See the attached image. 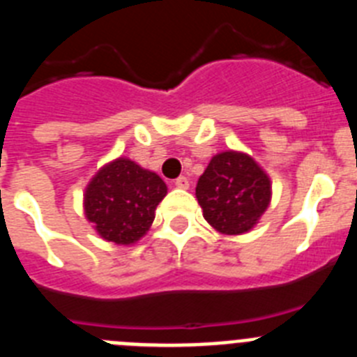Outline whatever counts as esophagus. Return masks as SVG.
<instances>
[{
  "instance_id": "obj_1",
  "label": "esophagus",
  "mask_w": 357,
  "mask_h": 357,
  "mask_svg": "<svg viewBox=\"0 0 357 357\" xmlns=\"http://www.w3.org/2000/svg\"><path fill=\"white\" fill-rule=\"evenodd\" d=\"M175 185L176 188H181V189H188L189 188V181H188V176H178V178H176L175 181Z\"/></svg>"
}]
</instances>
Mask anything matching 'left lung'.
Here are the masks:
<instances>
[{
    "instance_id": "obj_1",
    "label": "left lung",
    "mask_w": 357,
    "mask_h": 357,
    "mask_svg": "<svg viewBox=\"0 0 357 357\" xmlns=\"http://www.w3.org/2000/svg\"><path fill=\"white\" fill-rule=\"evenodd\" d=\"M272 197L266 173L252 157L223 151L198 178L197 198L204 218L222 234H243L257 223Z\"/></svg>"
}]
</instances>
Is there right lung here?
I'll return each mask as SVG.
<instances>
[{
    "mask_svg": "<svg viewBox=\"0 0 357 357\" xmlns=\"http://www.w3.org/2000/svg\"><path fill=\"white\" fill-rule=\"evenodd\" d=\"M166 191L157 173L121 157L100 169L87 185L85 216L103 239L130 245L146 234Z\"/></svg>",
    "mask_w": 357,
    "mask_h": 357,
    "instance_id": "1",
    "label": "right lung"
}]
</instances>
